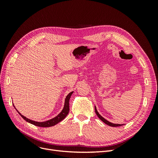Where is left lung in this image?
<instances>
[{"instance_id":"obj_1","label":"left lung","mask_w":158,"mask_h":158,"mask_svg":"<svg viewBox=\"0 0 158 158\" xmlns=\"http://www.w3.org/2000/svg\"><path fill=\"white\" fill-rule=\"evenodd\" d=\"M95 113H96V114L98 115V117H99V118L101 119V121H102L104 123H106V125H109V126H110V127H119V126L123 125V124H122V125H121V124H114V123H111V122L108 121L107 120H106V118H104L101 115V114H100L98 113V111H97L96 107H95Z\"/></svg>"}]
</instances>
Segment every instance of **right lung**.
<instances>
[{
    "label": "right lung",
    "mask_w": 158,
    "mask_h": 158,
    "mask_svg": "<svg viewBox=\"0 0 158 158\" xmlns=\"http://www.w3.org/2000/svg\"><path fill=\"white\" fill-rule=\"evenodd\" d=\"M73 92H72L69 93L67 95V96L66 97L65 101H64V107H63V110H62V111H61V112L58 114V115L56 116L54 118L50 119V120L44 121V122H37V121H32V120H31V119H29V118H26V117L22 115V114L18 111V110L16 109V107H14V104H13V106H14V108L16 109V111H18V113L20 114V116L23 119H24L25 121H26L27 122L32 124V125H33L37 126V127H52V126L56 125L57 123H59L61 121H63V119L66 117V115H67V114H68V113L69 112V100H70V98L71 97L72 94H73Z\"/></svg>",
    "instance_id": "obj_1"
}]
</instances>
